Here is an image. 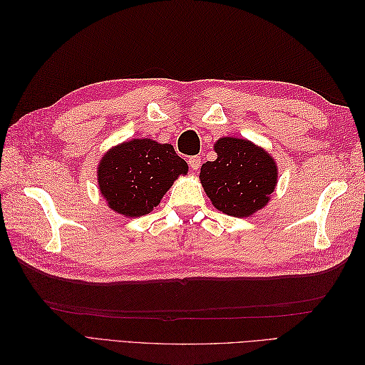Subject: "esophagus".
<instances>
[{"instance_id":"34e87169","label":"esophagus","mask_w":365,"mask_h":365,"mask_svg":"<svg viewBox=\"0 0 365 365\" xmlns=\"http://www.w3.org/2000/svg\"><path fill=\"white\" fill-rule=\"evenodd\" d=\"M189 164H190V168L193 170H197V169L201 168V158L200 157H190L189 158Z\"/></svg>"}]
</instances>
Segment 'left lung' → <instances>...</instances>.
Returning <instances> with one entry per match:
<instances>
[{"instance_id":"1","label":"left lung","mask_w":365,"mask_h":365,"mask_svg":"<svg viewBox=\"0 0 365 365\" xmlns=\"http://www.w3.org/2000/svg\"><path fill=\"white\" fill-rule=\"evenodd\" d=\"M217 158L202 164L200 180L213 205L225 215L247 217L269 201L277 168L263 149L240 138H220Z\"/></svg>"}]
</instances>
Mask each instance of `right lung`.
<instances>
[{"mask_svg": "<svg viewBox=\"0 0 365 365\" xmlns=\"http://www.w3.org/2000/svg\"><path fill=\"white\" fill-rule=\"evenodd\" d=\"M187 163L172 145L149 138L126 141L109 150L98 165V187L114 212L129 217L150 213Z\"/></svg>", "mask_w": 365, "mask_h": 365, "instance_id": "1", "label": "right lung"}]
</instances>
